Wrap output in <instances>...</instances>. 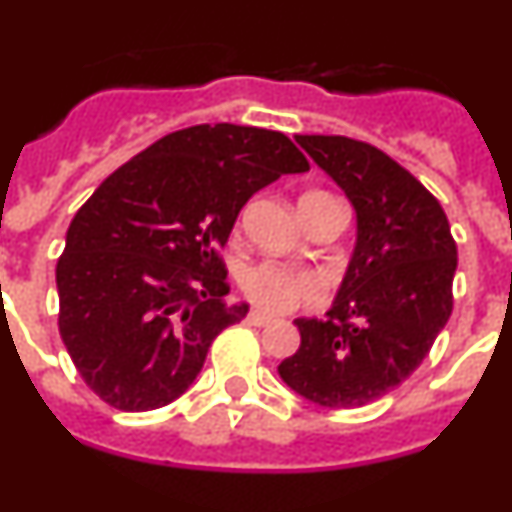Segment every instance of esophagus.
I'll return each instance as SVG.
<instances>
[{
  "label": "esophagus",
  "instance_id": "1",
  "mask_svg": "<svg viewBox=\"0 0 512 512\" xmlns=\"http://www.w3.org/2000/svg\"><path fill=\"white\" fill-rule=\"evenodd\" d=\"M246 320L251 325H256V328H264V325L271 323V315H266V312H261V310H251L246 315Z\"/></svg>",
  "mask_w": 512,
  "mask_h": 512
}]
</instances>
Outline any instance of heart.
<instances>
[{
  "label": "heart",
  "mask_w": 512,
  "mask_h": 512,
  "mask_svg": "<svg viewBox=\"0 0 512 512\" xmlns=\"http://www.w3.org/2000/svg\"><path fill=\"white\" fill-rule=\"evenodd\" d=\"M323 197H328V194L310 192L302 197V202L323 200ZM238 282H241L243 295L266 312L315 307L325 300V282L315 271L287 269V266L269 264V261L243 266Z\"/></svg>",
  "instance_id": "b5f03b06"
}]
</instances>
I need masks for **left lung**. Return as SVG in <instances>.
I'll use <instances>...</instances> for the list:
<instances>
[{
    "mask_svg": "<svg viewBox=\"0 0 512 512\" xmlns=\"http://www.w3.org/2000/svg\"><path fill=\"white\" fill-rule=\"evenodd\" d=\"M297 143L354 205L356 248L325 320H295L302 341L279 377L315 405L361 408L405 382L449 320L456 243L436 197L384 151L346 135Z\"/></svg>",
    "mask_w": 512,
    "mask_h": 512,
    "instance_id": "left-lung-1",
    "label": "left lung"
}]
</instances>
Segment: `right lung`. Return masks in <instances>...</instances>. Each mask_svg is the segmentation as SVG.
<instances>
[{"instance_id": "right-lung-1", "label": "right lung", "mask_w": 512, "mask_h": 512, "mask_svg": "<svg viewBox=\"0 0 512 512\" xmlns=\"http://www.w3.org/2000/svg\"><path fill=\"white\" fill-rule=\"evenodd\" d=\"M307 169L284 133L217 122L164 135L99 184L56 264L58 330L89 390L125 413L189 390L217 333L248 312L225 302L235 217Z\"/></svg>"}]
</instances>
